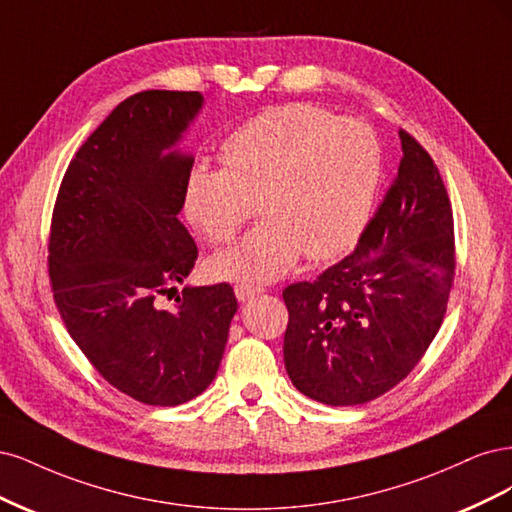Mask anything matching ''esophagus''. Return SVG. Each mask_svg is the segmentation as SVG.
I'll return each mask as SVG.
<instances>
[{
    "label": "esophagus",
    "mask_w": 512,
    "mask_h": 512,
    "mask_svg": "<svg viewBox=\"0 0 512 512\" xmlns=\"http://www.w3.org/2000/svg\"><path fill=\"white\" fill-rule=\"evenodd\" d=\"M261 291H263V287H259V285H246V283H242V285H236V298L240 302H246V300L255 298V295H259Z\"/></svg>",
    "instance_id": "34e87169"
}]
</instances>
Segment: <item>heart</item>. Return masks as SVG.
I'll use <instances>...</instances> for the list:
<instances>
[{"label": "heart", "instance_id": "heart-1", "mask_svg": "<svg viewBox=\"0 0 512 512\" xmlns=\"http://www.w3.org/2000/svg\"><path fill=\"white\" fill-rule=\"evenodd\" d=\"M223 168L195 166L183 210L212 244H227L253 217L240 244L210 261L229 280H274L304 253H344L364 232L381 183V144L370 125L315 104L276 106L246 121L221 146Z\"/></svg>", "mask_w": 512, "mask_h": 512}]
</instances>
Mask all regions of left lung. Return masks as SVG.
<instances>
[{
  "instance_id": "left-lung-1",
  "label": "left lung",
  "mask_w": 512,
  "mask_h": 512,
  "mask_svg": "<svg viewBox=\"0 0 512 512\" xmlns=\"http://www.w3.org/2000/svg\"><path fill=\"white\" fill-rule=\"evenodd\" d=\"M398 174L355 251L285 287L283 355L295 389L329 406L381 398L442 325L455 280L453 210L432 155L400 129Z\"/></svg>"
}]
</instances>
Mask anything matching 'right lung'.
Listing matches in <instances>:
<instances>
[{"instance_id":"right-lung-1","label":"right lung","mask_w":512,"mask_h":512,"mask_svg":"<svg viewBox=\"0 0 512 512\" xmlns=\"http://www.w3.org/2000/svg\"><path fill=\"white\" fill-rule=\"evenodd\" d=\"M202 106L197 91L127 97L72 157L48 234V278L70 336L106 381L142 404L178 406L217 376L232 285L185 287L197 259L185 225L193 159L168 148Z\"/></svg>"}]
</instances>
